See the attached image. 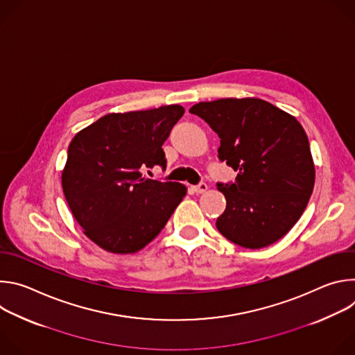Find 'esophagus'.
<instances>
[{
    "label": "esophagus",
    "instance_id": "1",
    "mask_svg": "<svg viewBox=\"0 0 355 355\" xmlns=\"http://www.w3.org/2000/svg\"><path fill=\"white\" fill-rule=\"evenodd\" d=\"M192 189H193L195 193H204V192L208 189V185H207L205 182H200V184H198V185H193Z\"/></svg>",
    "mask_w": 355,
    "mask_h": 355
}]
</instances>
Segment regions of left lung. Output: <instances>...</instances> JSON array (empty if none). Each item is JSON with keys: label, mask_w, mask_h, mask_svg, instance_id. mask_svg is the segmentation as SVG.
<instances>
[{"label": "left lung", "mask_w": 355, "mask_h": 355, "mask_svg": "<svg viewBox=\"0 0 355 355\" xmlns=\"http://www.w3.org/2000/svg\"><path fill=\"white\" fill-rule=\"evenodd\" d=\"M220 139L218 157L237 171L218 182L226 209L218 230L245 248L284 237L305 211L315 185L308 136L289 114L259 98H225L189 110Z\"/></svg>", "instance_id": "obj_1"}]
</instances>
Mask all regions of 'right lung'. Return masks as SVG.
<instances>
[{
    "label": "right lung",
    "mask_w": 355,
    "mask_h": 355,
    "mask_svg": "<svg viewBox=\"0 0 355 355\" xmlns=\"http://www.w3.org/2000/svg\"><path fill=\"white\" fill-rule=\"evenodd\" d=\"M184 115L180 105L110 114L78 132L62 174L67 204L87 237L130 254L153 240L187 193L180 182L143 175L166 168L163 143Z\"/></svg>",
    "instance_id": "right-lung-1"
}]
</instances>
